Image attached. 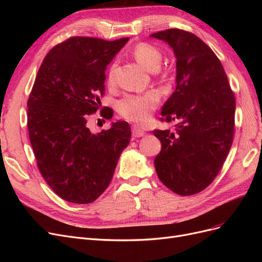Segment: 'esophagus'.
I'll list each match as a JSON object with an SVG mask.
<instances>
[{"label": "esophagus", "mask_w": 262, "mask_h": 262, "mask_svg": "<svg viewBox=\"0 0 262 262\" xmlns=\"http://www.w3.org/2000/svg\"><path fill=\"white\" fill-rule=\"evenodd\" d=\"M144 134H145V131L142 129V128H140V126H138V125H133L132 126V137L134 139L143 137Z\"/></svg>", "instance_id": "34e87169"}]
</instances>
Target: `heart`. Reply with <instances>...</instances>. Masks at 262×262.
<instances>
[{
  "label": "heart",
  "mask_w": 262,
  "mask_h": 262,
  "mask_svg": "<svg viewBox=\"0 0 262 262\" xmlns=\"http://www.w3.org/2000/svg\"><path fill=\"white\" fill-rule=\"evenodd\" d=\"M133 57L149 71H155L162 61V52L157 47L141 42L132 49ZM115 63L109 67L107 73L108 84H113L115 81ZM158 95L155 92H147L142 95L128 94L117 102V110L124 119L132 122L143 123L148 118L158 104Z\"/></svg>",
  "instance_id": "heart-1"
}]
</instances>
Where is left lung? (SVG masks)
<instances>
[{
  "mask_svg": "<svg viewBox=\"0 0 262 262\" xmlns=\"http://www.w3.org/2000/svg\"><path fill=\"white\" fill-rule=\"evenodd\" d=\"M167 42L176 55V90L162 108V120L175 130H154L162 143L154 165L172 192H201L216 177L231 149L235 96L216 54L199 37L171 28L150 35Z\"/></svg>",
  "mask_w": 262,
  "mask_h": 262,
  "instance_id": "8db88e82",
  "label": "left lung"
}]
</instances>
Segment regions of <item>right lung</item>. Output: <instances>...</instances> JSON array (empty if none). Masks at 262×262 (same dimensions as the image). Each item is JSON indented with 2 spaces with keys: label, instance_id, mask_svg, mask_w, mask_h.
I'll return each instance as SVG.
<instances>
[{
  "label": "right lung",
  "instance_id": "right-lung-1",
  "mask_svg": "<svg viewBox=\"0 0 262 262\" xmlns=\"http://www.w3.org/2000/svg\"><path fill=\"white\" fill-rule=\"evenodd\" d=\"M128 40L71 37L38 70L27 101L30 143L47 184L71 203H92L105 191L130 142L125 121L97 134L87 128V116L100 108L106 68Z\"/></svg>",
  "mask_w": 262,
  "mask_h": 262
}]
</instances>
